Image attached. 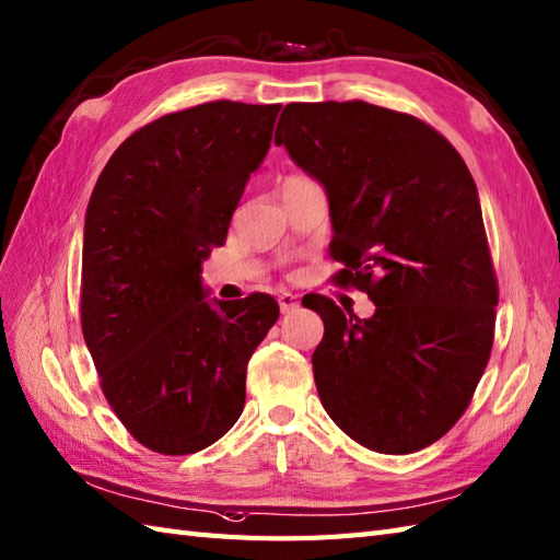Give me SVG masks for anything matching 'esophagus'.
<instances>
[{
	"label": "esophagus",
	"mask_w": 560,
	"mask_h": 560,
	"mask_svg": "<svg viewBox=\"0 0 560 560\" xmlns=\"http://www.w3.org/2000/svg\"><path fill=\"white\" fill-rule=\"evenodd\" d=\"M299 305H301V301H299V295H293V293H279V307H281V313L287 315V313H293V311H299Z\"/></svg>",
	"instance_id": "obj_1"
}]
</instances>
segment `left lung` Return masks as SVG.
I'll use <instances>...</instances> for the list:
<instances>
[{
    "mask_svg": "<svg viewBox=\"0 0 560 560\" xmlns=\"http://www.w3.org/2000/svg\"><path fill=\"white\" fill-rule=\"evenodd\" d=\"M273 141L325 187L337 281L375 303L361 319L327 295L303 299L325 323L319 401L368 450L433 445L493 347L498 283L467 163L419 117L363 101L289 103Z\"/></svg>",
    "mask_w": 560,
    "mask_h": 560,
    "instance_id": "1",
    "label": "left lung"
}]
</instances>
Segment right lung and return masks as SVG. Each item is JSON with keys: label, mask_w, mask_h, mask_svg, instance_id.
<instances>
[{"label": "right lung", "mask_w": 560, "mask_h": 560, "mask_svg": "<svg viewBox=\"0 0 560 560\" xmlns=\"http://www.w3.org/2000/svg\"><path fill=\"white\" fill-rule=\"evenodd\" d=\"M281 105L213 101L117 149L83 223L81 329L103 395L141 445L192 455L241 419L247 361L279 319L267 293L209 301L221 247Z\"/></svg>", "instance_id": "obj_1"}]
</instances>
